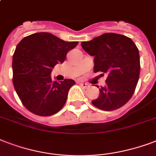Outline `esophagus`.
<instances>
[{"label":"esophagus","mask_w":156,"mask_h":156,"mask_svg":"<svg viewBox=\"0 0 156 156\" xmlns=\"http://www.w3.org/2000/svg\"><path fill=\"white\" fill-rule=\"evenodd\" d=\"M80 84V86L83 87V88H87V87H89V85L87 84V83H79Z\"/></svg>","instance_id":"34e87169"}]
</instances>
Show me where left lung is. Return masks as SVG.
<instances>
[{"mask_svg":"<svg viewBox=\"0 0 156 156\" xmlns=\"http://www.w3.org/2000/svg\"><path fill=\"white\" fill-rule=\"evenodd\" d=\"M94 56V72L107 73L105 86L91 103L105 111L119 109L133 95L140 74V56L133 40L126 36L108 33L81 43Z\"/></svg>","mask_w":156,"mask_h":156,"instance_id":"left-lung-1","label":"left lung"}]
</instances>
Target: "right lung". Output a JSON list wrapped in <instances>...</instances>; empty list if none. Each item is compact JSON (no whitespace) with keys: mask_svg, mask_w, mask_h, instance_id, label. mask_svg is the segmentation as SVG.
I'll use <instances>...</instances> for the list:
<instances>
[{"mask_svg":"<svg viewBox=\"0 0 156 156\" xmlns=\"http://www.w3.org/2000/svg\"><path fill=\"white\" fill-rule=\"evenodd\" d=\"M78 41H65L49 33H37L23 38L12 61L13 84L23 105L30 112L49 116L62 109L73 79L53 81L52 69L65 61Z\"/></svg>","mask_w":156,"mask_h":156,"instance_id":"1","label":"right lung"}]
</instances>
